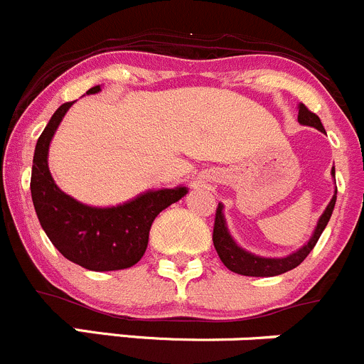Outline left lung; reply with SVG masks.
Wrapping results in <instances>:
<instances>
[{
  "instance_id": "1",
  "label": "left lung",
  "mask_w": 364,
  "mask_h": 364,
  "mask_svg": "<svg viewBox=\"0 0 364 364\" xmlns=\"http://www.w3.org/2000/svg\"><path fill=\"white\" fill-rule=\"evenodd\" d=\"M299 121L302 124H309V127L318 128L321 132H325L323 124H321L320 117L314 112H311L304 103H300L299 107ZM332 175H334V168H332ZM336 203V195L332 196L331 203L327 205L325 213L321 214L320 221H318V227L314 230L313 237H311L309 243L304 248H300L299 252L291 254L289 257L284 259H264L257 257V255H252L248 252H245L243 248L237 247L234 243V240L230 237V234L227 232V227H225L223 214H221V203L216 207V218H214V230H213V243L214 248H216L218 255H220L221 262L227 266L232 272L240 273V275H248V277H273L280 275V273H286L289 269L296 268L304 259L309 255V252L313 250L314 245L320 240L321 232L327 227L328 220H331V214L334 210Z\"/></svg>"
}]
</instances>
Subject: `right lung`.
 Masks as SVG:
<instances>
[{"label":"right lung","mask_w":364,"mask_h":364,"mask_svg":"<svg viewBox=\"0 0 364 364\" xmlns=\"http://www.w3.org/2000/svg\"><path fill=\"white\" fill-rule=\"evenodd\" d=\"M98 91L100 85H96L87 95ZM71 105L73 102H68L58 107L37 141L30 180L37 218L53 247L71 262L92 272L130 268L146 252L150 228L157 214L178 202L188 189L144 193L132 202L109 209L84 205L62 193L48 169V148Z\"/></svg>","instance_id":"1"}]
</instances>
